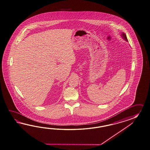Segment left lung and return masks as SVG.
I'll use <instances>...</instances> for the list:
<instances>
[{"label":"left lung","mask_w":150,"mask_h":150,"mask_svg":"<svg viewBox=\"0 0 150 150\" xmlns=\"http://www.w3.org/2000/svg\"><path fill=\"white\" fill-rule=\"evenodd\" d=\"M121 36H122V38L124 39L125 41L126 42H128V40H127V37H126V35L124 33H123V32H122V35H121Z\"/></svg>","instance_id":"obj_1"}]
</instances>
